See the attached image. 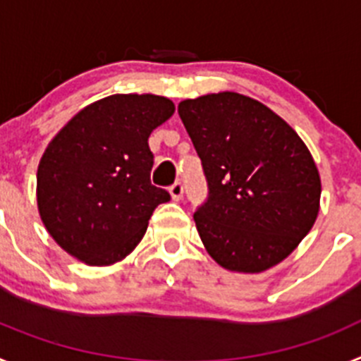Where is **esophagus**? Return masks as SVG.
Instances as JSON below:
<instances>
[{"mask_svg":"<svg viewBox=\"0 0 361 361\" xmlns=\"http://www.w3.org/2000/svg\"><path fill=\"white\" fill-rule=\"evenodd\" d=\"M183 193H184V186H183V183H173L170 186V195H171V199L173 200H180L183 199Z\"/></svg>","mask_w":361,"mask_h":361,"instance_id":"34e87169","label":"esophagus"}]
</instances>
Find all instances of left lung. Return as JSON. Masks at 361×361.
<instances>
[{
  "label": "left lung",
  "instance_id": "8db88e82",
  "mask_svg": "<svg viewBox=\"0 0 361 361\" xmlns=\"http://www.w3.org/2000/svg\"><path fill=\"white\" fill-rule=\"evenodd\" d=\"M178 116L208 180V199L193 215L206 251L237 273L282 262L320 209L307 146L266 104L235 92L186 99Z\"/></svg>",
  "mask_w": 361,
  "mask_h": 361
}]
</instances>
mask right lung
Masks as SVG:
<instances>
[{"mask_svg": "<svg viewBox=\"0 0 361 361\" xmlns=\"http://www.w3.org/2000/svg\"><path fill=\"white\" fill-rule=\"evenodd\" d=\"M170 99L116 94L88 104L44 149L37 208L47 231L88 266H110L135 250L170 193L153 186L148 137L173 116Z\"/></svg>", "mask_w": 361, "mask_h": 361, "instance_id": "obj_1", "label": "right lung"}]
</instances>
